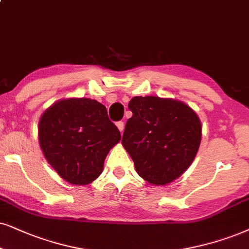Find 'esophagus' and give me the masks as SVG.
<instances>
[{
	"label": "esophagus",
	"instance_id": "34e87169",
	"mask_svg": "<svg viewBox=\"0 0 249 249\" xmlns=\"http://www.w3.org/2000/svg\"><path fill=\"white\" fill-rule=\"evenodd\" d=\"M116 125H117L118 130L121 131V133H123V131H124V122H117L116 123Z\"/></svg>",
	"mask_w": 249,
	"mask_h": 249
}]
</instances>
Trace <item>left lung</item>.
<instances>
[{
	"mask_svg": "<svg viewBox=\"0 0 249 249\" xmlns=\"http://www.w3.org/2000/svg\"><path fill=\"white\" fill-rule=\"evenodd\" d=\"M122 144L135 170L152 185L164 186L190 168L199 150L202 125L186 103L159 96H134L128 103Z\"/></svg>",
	"mask_w": 249,
	"mask_h": 249,
	"instance_id": "1",
	"label": "left lung"
}]
</instances>
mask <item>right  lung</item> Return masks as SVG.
Listing matches in <instances>:
<instances>
[{"mask_svg": "<svg viewBox=\"0 0 249 249\" xmlns=\"http://www.w3.org/2000/svg\"><path fill=\"white\" fill-rule=\"evenodd\" d=\"M37 137L47 162L77 186L90 184L102 174L109 150L121 140L106 107L88 97L62 99L47 108Z\"/></svg>", "mask_w": 249, "mask_h": 249, "instance_id": "obj_1", "label": "right lung"}]
</instances>
